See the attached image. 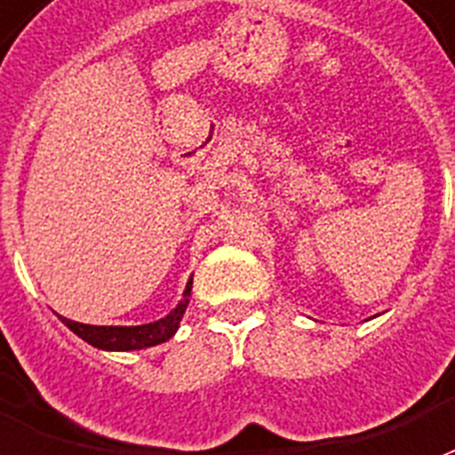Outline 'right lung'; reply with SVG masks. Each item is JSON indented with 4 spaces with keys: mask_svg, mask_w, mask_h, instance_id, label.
<instances>
[{
    "mask_svg": "<svg viewBox=\"0 0 455 455\" xmlns=\"http://www.w3.org/2000/svg\"><path fill=\"white\" fill-rule=\"evenodd\" d=\"M188 296H191V281L187 283L184 291V300L157 323L150 324H138V327H96V324H82L68 317H60L62 323L68 324L72 332L89 341L96 349H108V351H132V349H145V347H155L167 341L172 334L179 330L181 323V315L187 310Z\"/></svg>",
    "mask_w": 455,
    "mask_h": 455,
    "instance_id": "1",
    "label": "right lung"
}]
</instances>
